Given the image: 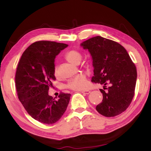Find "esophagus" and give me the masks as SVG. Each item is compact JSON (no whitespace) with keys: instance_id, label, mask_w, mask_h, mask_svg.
Masks as SVG:
<instances>
[{"instance_id":"esophagus-1","label":"esophagus","mask_w":151,"mask_h":151,"mask_svg":"<svg viewBox=\"0 0 151 151\" xmlns=\"http://www.w3.org/2000/svg\"><path fill=\"white\" fill-rule=\"evenodd\" d=\"M81 93H83V94H89V93H91V91H88V90H86V91H81Z\"/></svg>"}]
</instances>
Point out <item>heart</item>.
Here are the masks:
<instances>
[{"label": "heart", "mask_w": 151, "mask_h": 151, "mask_svg": "<svg viewBox=\"0 0 151 151\" xmlns=\"http://www.w3.org/2000/svg\"><path fill=\"white\" fill-rule=\"evenodd\" d=\"M65 58L70 63L77 65V64L80 63L81 61L82 54L80 51L75 49H73L68 51V52L66 53ZM54 73L55 75H57V68H55ZM88 83L86 76L85 75H83V74H80V75H77L68 81V83L67 84V87L72 89V90L80 91L86 90L88 87Z\"/></svg>", "instance_id": "heart-1"}]
</instances>
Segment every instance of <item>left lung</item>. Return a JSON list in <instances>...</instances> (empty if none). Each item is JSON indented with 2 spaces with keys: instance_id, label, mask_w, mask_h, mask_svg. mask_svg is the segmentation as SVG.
I'll return each mask as SVG.
<instances>
[{
  "instance_id": "left-lung-1",
  "label": "left lung",
  "mask_w": 151,
  "mask_h": 151,
  "mask_svg": "<svg viewBox=\"0 0 151 151\" xmlns=\"http://www.w3.org/2000/svg\"><path fill=\"white\" fill-rule=\"evenodd\" d=\"M93 59L94 76L91 81L104 85L102 103L96 106L102 115L112 117L126 110L133 99L137 68L126 49L119 43L97 36L83 42ZM107 83L110 85L104 88ZM107 91H105V89Z\"/></svg>"
}]
</instances>
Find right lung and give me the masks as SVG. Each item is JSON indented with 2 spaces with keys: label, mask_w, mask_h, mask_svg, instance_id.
I'll return each instance as SVG.
<instances>
[{
  "label": "right lung",
  "mask_w": 151,
  "mask_h": 151,
  "mask_svg": "<svg viewBox=\"0 0 151 151\" xmlns=\"http://www.w3.org/2000/svg\"><path fill=\"white\" fill-rule=\"evenodd\" d=\"M68 45L40 40L28 47L20 58L15 75L18 96L33 119L44 124L55 123L65 113L70 94L60 93L56 101L48 89L56 79L55 59Z\"/></svg>",
  "instance_id": "right-lung-1"
}]
</instances>
